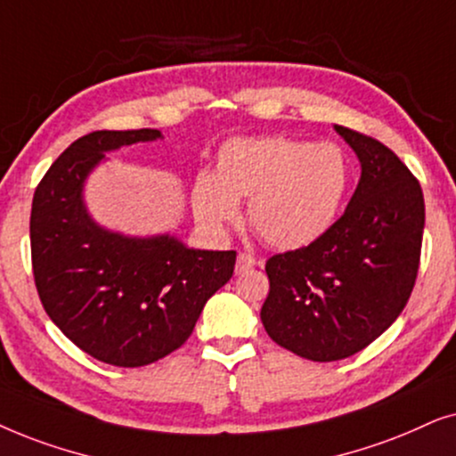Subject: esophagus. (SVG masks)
Here are the masks:
<instances>
[{
  "label": "esophagus",
  "mask_w": 456,
  "mask_h": 456,
  "mask_svg": "<svg viewBox=\"0 0 456 456\" xmlns=\"http://www.w3.org/2000/svg\"><path fill=\"white\" fill-rule=\"evenodd\" d=\"M254 266H256V258H254L252 254L241 252L240 256H238V263H235V273H238V275H241V273L250 271V269H254Z\"/></svg>",
  "instance_id": "obj_1"
}]
</instances>
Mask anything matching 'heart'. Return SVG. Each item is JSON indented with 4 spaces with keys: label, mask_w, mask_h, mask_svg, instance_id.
Returning <instances> with one entry per match:
<instances>
[{
    "label": "heart",
    "mask_w": 456,
    "mask_h": 456,
    "mask_svg": "<svg viewBox=\"0 0 456 456\" xmlns=\"http://www.w3.org/2000/svg\"><path fill=\"white\" fill-rule=\"evenodd\" d=\"M348 183V160L336 143L240 137L218 150L215 175H198L191 204L206 229L223 233L240 221V200L250 198L254 232L277 250H300L333 227Z\"/></svg>",
    "instance_id": "heart-1"
}]
</instances>
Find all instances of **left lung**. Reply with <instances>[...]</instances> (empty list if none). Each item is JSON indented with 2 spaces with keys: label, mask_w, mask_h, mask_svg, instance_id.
Listing matches in <instances>:
<instances>
[{
  "label": "left lung",
  "mask_w": 456,
  "mask_h": 456,
  "mask_svg": "<svg viewBox=\"0 0 456 456\" xmlns=\"http://www.w3.org/2000/svg\"><path fill=\"white\" fill-rule=\"evenodd\" d=\"M333 129L354 150L361 179L344 215L314 244L266 260V333L302 359L331 362L367 348L409 302L426 204L419 181L378 139Z\"/></svg>",
  "instance_id": "8db88e82"
}]
</instances>
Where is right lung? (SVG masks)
<instances>
[{
  "mask_svg": "<svg viewBox=\"0 0 456 456\" xmlns=\"http://www.w3.org/2000/svg\"><path fill=\"white\" fill-rule=\"evenodd\" d=\"M156 139L158 129L77 139L41 179L30 210L41 305L72 344L114 367L150 365L183 346L235 266L233 250H196L168 233L125 235L89 215L85 181L108 151Z\"/></svg>",
  "mask_w": 456,
  "mask_h": 456,
  "instance_id": "obj_1",
  "label": "right lung"
}]
</instances>
